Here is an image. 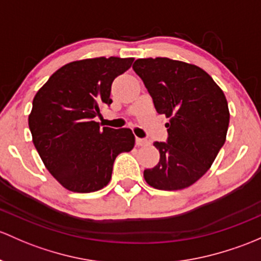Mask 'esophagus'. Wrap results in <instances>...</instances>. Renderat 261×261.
<instances>
[{
  "instance_id": "34e87169",
  "label": "esophagus",
  "mask_w": 261,
  "mask_h": 261,
  "mask_svg": "<svg viewBox=\"0 0 261 261\" xmlns=\"http://www.w3.org/2000/svg\"><path fill=\"white\" fill-rule=\"evenodd\" d=\"M147 144H149V141H147V140L136 138V145H138V146H145V145H147Z\"/></svg>"
}]
</instances>
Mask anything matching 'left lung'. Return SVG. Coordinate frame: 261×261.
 Returning a JSON list of instances; mask_svg holds the SVG:
<instances>
[{
  "label": "left lung",
  "instance_id": "1",
  "mask_svg": "<svg viewBox=\"0 0 261 261\" xmlns=\"http://www.w3.org/2000/svg\"><path fill=\"white\" fill-rule=\"evenodd\" d=\"M133 68L156 111L169 117L166 142H153L160 161L145 170V180L159 190L189 188L225 144L230 114L223 90L202 68L167 57L139 59Z\"/></svg>",
  "mask_w": 261,
  "mask_h": 261
}]
</instances>
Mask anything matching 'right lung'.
I'll return each instance as SVG.
<instances>
[{
    "mask_svg": "<svg viewBox=\"0 0 261 261\" xmlns=\"http://www.w3.org/2000/svg\"><path fill=\"white\" fill-rule=\"evenodd\" d=\"M134 59L96 57L62 66L37 91L29 116L32 141L45 166L65 189L92 193L111 179L116 156L135 145L130 128L94 121L110 105L112 81Z\"/></svg>",
    "mask_w": 261,
    "mask_h": 261,
    "instance_id": "right-lung-1",
    "label": "right lung"
}]
</instances>
